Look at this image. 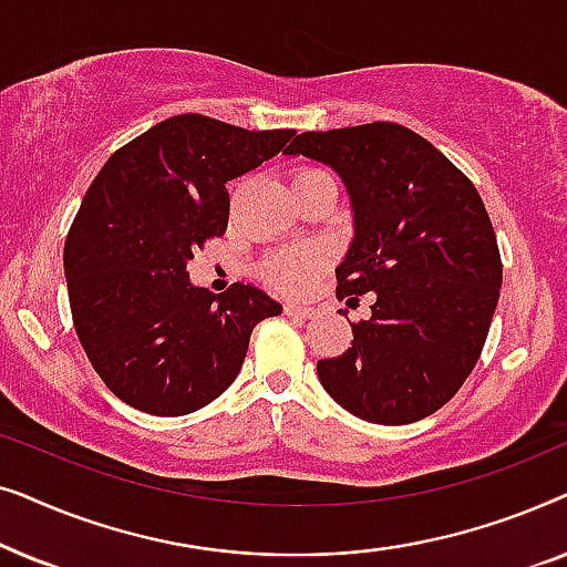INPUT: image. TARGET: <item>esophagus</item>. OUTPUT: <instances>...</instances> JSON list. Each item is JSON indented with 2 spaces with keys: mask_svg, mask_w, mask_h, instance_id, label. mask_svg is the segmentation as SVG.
<instances>
[{
  "mask_svg": "<svg viewBox=\"0 0 567 567\" xmlns=\"http://www.w3.org/2000/svg\"><path fill=\"white\" fill-rule=\"evenodd\" d=\"M284 312L286 315H291V317H299V320H315L317 315V309L315 307H307V305H297V301H289V305L284 307Z\"/></svg>",
  "mask_w": 567,
  "mask_h": 567,
  "instance_id": "esophagus-1",
  "label": "esophagus"
}]
</instances>
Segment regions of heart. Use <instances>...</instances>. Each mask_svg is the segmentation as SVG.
Returning a JSON list of instances; mask_svg holds the SVG:
<instances>
[{
  "mask_svg": "<svg viewBox=\"0 0 567 567\" xmlns=\"http://www.w3.org/2000/svg\"><path fill=\"white\" fill-rule=\"evenodd\" d=\"M322 169H299L297 177L307 175H320ZM324 268V255L317 250H309V247H299V250H286L274 255L266 262V278L278 289L284 291H305L309 284L320 276Z\"/></svg>",
  "mask_w": 567,
  "mask_h": 567,
  "instance_id": "heart-1",
  "label": "heart"
}]
</instances>
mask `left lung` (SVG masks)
Masks as SVG:
<instances>
[{"label": "left lung", "mask_w": 567, "mask_h": 567, "mask_svg": "<svg viewBox=\"0 0 567 567\" xmlns=\"http://www.w3.org/2000/svg\"><path fill=\"white\" fill-rule=\"evenodd\" d=\"M286 154L330 165L353 208L338 299L374 293L351 348L317 361L324 392L361 421L402 425L454 398L483 353L503 266L470 177L400 123L307 131ZM346 315V309H340Z\"/></svg>", "instance_id": "left-lung-1"}]
</instances>
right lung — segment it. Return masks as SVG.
<instances>
[{
  "label": "right lung",
  "instance_id": "obj_1",
  "mask_svg": "<svg viewBox=\"0 0 567 567\" xmlns=\"http://www.w3.org/2000/svg\"><path fill=\"white\" fill-rule=\"evenodd\" d=\"M293 128L247 131L198 113L157 123L111 154L64 245L74 330L107 390L175 417L219 398L252 328L281 305L250 284L212 293L188 260L229 221L227 183L276 157Z\"/></svg>",
  "mask_w": 567,
  "mask_h": 567
}]
</instances>
